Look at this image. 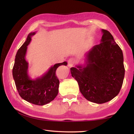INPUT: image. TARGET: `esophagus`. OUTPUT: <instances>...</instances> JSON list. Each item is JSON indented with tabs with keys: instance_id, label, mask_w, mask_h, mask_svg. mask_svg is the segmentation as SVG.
Returning <instances> with one entry per match:
<instances>
[{
	"instance_id": "obj_1",
	"label": "esophagus",
	"mask_w": 134,
	"mask_h": 134,
	"mask_svg": "<svg viewBox=\"0 0 134 134\" xmlns=\"http://www.w3.org/2000/svg\"><path fill=\"white\" fill-rule=\"evenodd\" d=\"M74 64V60L72 59V58H70L68 60V66L71 67L72 66V65Z\"/></svg>"
}]
</instances>
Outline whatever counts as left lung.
Masks as SVG:
<instances>
[{
	"mask_svg": "<svg viewBox=\"0 0 134 134\" xmlns=\"http://www.w3.org/2000/svg\"><path fill=\"white\" fill-rule=\"evenodd\" d=\"M103 33L99 44L86 54V63L71 68L72 77L88 100L103 104L116 96L124 77L123 54L109 31Z\"/></svg>",
	"mask_w": 134,
	"mask_h": 134,
	"instance_id": "8db88e82",
	"label": "left lung"
}]
</instances>
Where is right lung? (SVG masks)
I'll return each instance as SVG.
<instances>
[{
    "label": "right lung",
    "instance_id": "add662e5",
    "mask_svg": "<svg viewBox=\"0 0 134 134\" xmlns=\"http://www.w3.org/2000/svg\"><path fill=\"white\" fill-rule=\"evenodd\" d=\"M35 34V32L30 33L26 41L18 51L13 68V76L18 93L23 99L35 105H43L57 96L60 82L56 76V70L60 66L67 65V62L57 63L43 76L35 80L31 79L28 75L29 63L25 58L27 46Z\"/></svg>",
    "mask_w": 134,
    "mask_h": 134
}]
</instances>
